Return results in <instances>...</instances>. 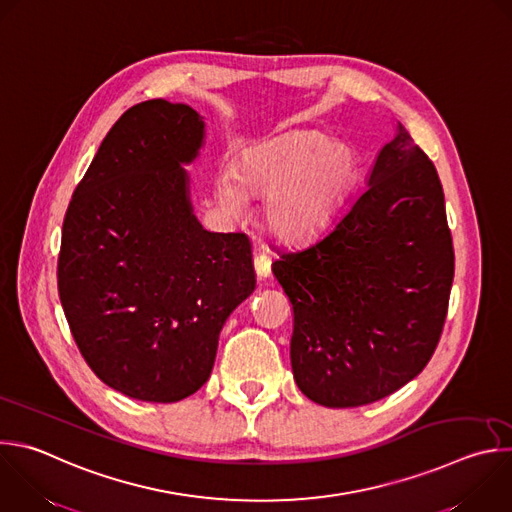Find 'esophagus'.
Instances as JSON below:
<instances>
[{"mask_svg": "<svg viewBox=\"0 0 512 512\" xmlns=\"http://www.w3.org/2000/svg\"><path fill=\"white\" fill-rule=\"evenodd\" d=\"M253 265H255V273L259 279H267L271 275V259L265 253H259L253 259Z\"/></svg>", "mask_w": 512, "mask_h": 512, "instance_id": "34e87169", "label": "esophagus"}]
</instances>
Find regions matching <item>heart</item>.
Wrapping results in <instances>:
<instances>
[{"instance_id": "heart-1", "label": "heart", "mask_w": 512, "mask_h": 512, "mask_svg": "<svg viewBox=\"0 0 512 512\" xmlns=\"http://www.w3.org/2000/svg\"><path fill=\"white\" fill-rule=\"evenodd\" d=\"M360 175L356 152L319 130H299L245 148L219 168L215 195L231 213L247 195H265L263 225L283 243L323 235L346 207Z\"/></svg>"}]
</instances>
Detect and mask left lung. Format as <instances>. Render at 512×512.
Returning <instances> with one entry per match:
<instances>
[{
    "instance_id": "8db88e82",
    "label": "left lung",
    "mask_w": 512,
    "mask_h": 512,
    "mask_svg": "<svg viewBox=\"0 0 512 512\" xmlns=\"http://www.w3.org/2000/svg\"><path fill=\"white\" fill-rule=\"evenodd\" d=\"M271 269L293 305L291 368L311 402L372 404L426 368L448 311L454 249L436 168L400 122L366 191Z\"/></svg>"
}]
</instances>
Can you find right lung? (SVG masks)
<instances>
[{
    "mask_svg": "<svg viewBox=\"0 0 512 512\" xmlns=\"http://www.w3.org/2000/svg\"><path fill=\"white\" fill-rule=\"evenodd\" d=\"M205 120L146 100L102 140L62 227L60 301L90 370L112 390L170 404L211 376L219 333L255 289L251 243L193 213Z\"/></svg>",
    "mask_w": 512,
    "mask_h": 512,
    "instance_id": "obj_1",
    "label": "right lung"
}]
</instances>
